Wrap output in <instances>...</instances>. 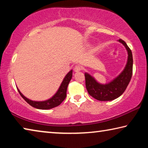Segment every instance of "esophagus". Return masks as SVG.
<instances>
[{
    "instance_id": "esophagus-1",
    "label": "esophagus",
    "mask_w": 148,
    "mask_h": 148,
    "mask_svg": "<svg viewBox=\"0 0 148 148\" xmlns=\"http://www.w3.org/2000/svg\"><path fill=\"white\" fill-rule=\"evenodd\" d=\"M81 70H82V66H79V65H76V66L74 67V71L76 72H79Z\"/></svg>"
}]
</instances>
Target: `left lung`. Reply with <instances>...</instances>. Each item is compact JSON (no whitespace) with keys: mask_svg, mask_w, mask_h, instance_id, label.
I'll use <instances>...</instances> for the list:
<instances>
[{"mask_svg":"<svg viewBox=\"0 0 148 148\" xmlns=\"http://www.w3.org/2000/svg\"><path fill=\"white\" fill-rule=\"evenodd\" d=\"M119 42L125 46L127 49L128 57L125 68L121 73L108 83L100 84L93 76L86 72V86L88 93L95 99L101 101H110L118 98L123 93L131 81L132 74V51L125 42L121 39Z\"/></svg>","mask_w":148,"mask_h":148,"instance_id":"8db88e82","label":"left lung"}]
</instances>
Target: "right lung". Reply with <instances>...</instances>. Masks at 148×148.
<instances>
[{
  "label": "right lung",
  "mask_w": 148,
  "mask_h": 148,
  "mask_svg": "<svg viewBox=\"0 0 148 148\" xmlns=\"http://www.w3.org/2000/svg\"><path fill=\"white\" fill-rule=\"evenodd\" d=\"M72 77V70H71V71H69V73L65 76L63 80H62L61 86L59 87V89L56 92V94H55L53 97H51L50 99L43 101H32V100L27 98L26 97H25L17 87V89L18 90L20 95L23 97L25 101L32 107L35 108L40 110H49L59 106V105L61 104V102L64 101L65 98H66L67 87H68L69 82H71Z\"/></svg>",
  "instance_id": "add662e5"
}]
</instances>
